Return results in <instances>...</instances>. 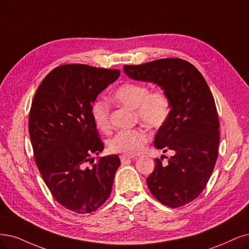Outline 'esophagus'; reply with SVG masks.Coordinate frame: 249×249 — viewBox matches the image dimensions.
<instances>
[{"label":"esophagus","instance_id":"obj_1","mask_svg":"<svg viewBox=\"0 0 249 249\" xmlns=\"http://www.w3.org/2000/svg\"><path fill=\"white\" fill-rule=\"evenodd\" d=\"M120 159H121L122 163H127L128 161H130L132 159V157H129V156H127V155H122V156H120Z\"/></svg>","mask_w":249,"mask_h":249}]
</instances>
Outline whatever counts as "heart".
Wrapping results in <instances>:
<instances>
[{"label":"heart","instance_id":"1","mask_svg":"<svg viewBox=\"0 0 249 249\" xmlns=\"http://www.w3.org/2000/svg\"><path fill=\"white\" fill-rule=\"evenodd\" d=\"M117 104L134 108L136 118L145 125L159 128L167 122L171 112L170 98L162 88L149 90L143 83L127 82L119 86L113 93ZM91 114L98 129L107 131L109 128L108 106L104 100H96ZM151 139V134L143 128L121 130L108 142V149L113 153L135 155L140 153Z\"/></svg>","mask_w":249,"mask_h":249}]
</instances>
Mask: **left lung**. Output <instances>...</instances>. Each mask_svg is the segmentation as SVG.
I'll return each instance as SVG.
<instances>
[{
	"label": "left lung",
	"mask_w": 249,
	"mask_h": 249,
	"mask_svg": "<svg viewBox=\"0 0 249 249\" xmlns=\"http://www.w3.org/2000/svg\"><path fill=\"white\" fill-rule=\"evenodd\" d=\"M123 69L131 79L158 84L170 98V116L154 143L174 155L167 165H162V158L155 160L146 183L162 204L186 205L206 187L218 156L219 121L213 95L201 72L180 58L126 64Z\"/></svg>",
	"instance_id": "8db88e82"
}]
</instances>
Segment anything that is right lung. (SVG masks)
<instances>
[{
	"label": "right lung",
	"instance_id": "1",
	"mask_svg": "<svg viewBox=\"0 0 249 249\" xmlns=\"http://www.w3.org/2000/svg\"><path fill=\"white\" fill-rule=\"evenodd\" d=\"M119 76V70L62 64L44 78L33 99L29 131L36 167L54 199L77 213L105 203L121 164L109 155L88 167L105 146L92 104Z\"/></svg>",
	"mask_w": 249,
	"mask_h": 249
}]
</instances>
